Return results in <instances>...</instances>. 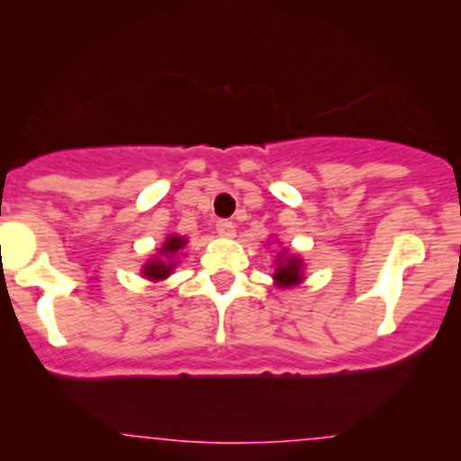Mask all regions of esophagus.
Instances as JSON below:
<instances>
[{"label":"esophagus","instance_id":"esophagus-1","mask_svg":"<svg viewBox=\"0 0 461 461\" xmlns=\"http://www.w3.org/2000/svg\"><path fill=\"white\" fill-rule=\"evenodd\" d=\"M216 234L221 238H234L236 236V225L231 221H219L216 223Z\"/></svg>","mask_w":461,"mask_h":461}]
</instances>
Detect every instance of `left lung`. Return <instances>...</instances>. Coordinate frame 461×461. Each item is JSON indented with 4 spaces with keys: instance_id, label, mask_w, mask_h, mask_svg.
Wrapping results in <instances>:
<instances>
[{
    "instance_id": "1",
    "label": "left lung",
    "mask_w": 461,
    "mask_h": 461,
    "mask_svg": "<svg viewBox=\"0 0 461 461\" xmlns=\"http://www.w3.org/2000/svg\"><path fill=\"white\" fill-rule=\"evenodd\" d=\"M273 282L277 288H293L305 282V262L299 253H293L288 247H282V251L277 253V260H275V271H273Z\"/></svg>"
}]
</instances>
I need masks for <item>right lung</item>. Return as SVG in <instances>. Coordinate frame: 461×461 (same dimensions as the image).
Returning a JSON list of instances; mask_svg holds the SVG:
<instances>
[{
  "label": "right lung",
  "instance_id": "right-lung-1",
  "mask_svg": "<svg viewBox=\"0 0 461 461\" xmlns=\"http://www.w3.org/2000/svg\"><path fill=\"white\" fill-rule=\"evenodd\" d=\"M188 245L186 236L179 234H168L164 238V242L156 249V253L140 267V275L149 282L158 284L164 282L167 277H171V273L176 271L179 258H182L184 247Z\"/></svg>",
  "mask_w": 461,
  "mask_h": 461
}]
</instances>
